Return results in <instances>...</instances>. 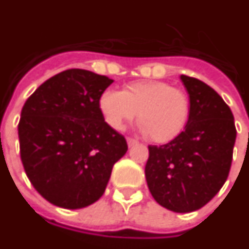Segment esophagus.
I'll use <instances>...</instances> for the list:
<instances>
[{"label":"esophagus","mask_w":249,"mask_h":249,"mask_svg":"<svg viewBox=\"0 0 249 249\" xmlns=\"http://www.w3.org/2000/svg\"><path fill=\"white\" fill-rule=\"evenodd\" d=\"M126 142H128L129 147H132V146L137 145V143H138L137 140H134V138H128V140H126Z\"/></svg>","instance_id":"obj_1"}]
</instances>
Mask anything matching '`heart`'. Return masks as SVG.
<instances>
[{"mask_svg":"<svg viewBox=\"0 0 249 249\" xmlns=\"http://www.w3.org/2000/svg\"><path fill=\"white\" fill-rule=\"evenodd\" d=\"M98 107L104 121L115 130H123L138 113L141 130L157 143L179 137L191 112L187 95L162 81L129 83L124 91L108 89L100 94Z\"/></svg>","mask_w":249,"mask_h":249,"instance_id":"heart-1","label":"heart"}]
</instances>
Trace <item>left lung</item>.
Here are the masks:
<instances>
[{
	"instance_id": "left-lung-1",
	"label": "left lung",
	"mask_w": 249,
	"mask_h": 249,
	"mask_svg": "<svg viewBox=\"0 0 249 249\" xmlns=\"http://www.w3.org/2000/svg\"><path fill=\"white\" fill-rule=\"evenodd\" d=\"M191 112L179 137L149 146L147 187L160 206L191 213L212 200L227 180L236 140L234 116L218 92L200 79L180 75Z\"/></svg>"
}]
</instances>
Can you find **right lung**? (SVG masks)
I'll use <instances>...</instances> for the list:
<instances>
[{
    "instance_id": "add662e5",
    "label": "right lung",
    "mask_w": 249,
    "mask_h": 249,
    "mask_svg": "<svg viewBox=\"0 0 249 249\" xmlns=\"http://www.w3.org/2000/svg\"><path fill=\"white\" fill-rule=\"evenodd\" d=\"M112 82L90 70H65L37 87L22 108L18 136L26 175L58 208L82 209L99 200L112 167L128 150L98 107Z\"/></svg>"
}]
</instances>
